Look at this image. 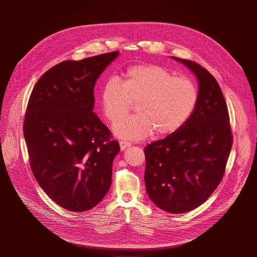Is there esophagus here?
<instances>
[{"label": "esophagus", "instance_id": "obj_1", "mask_svg": "<svg viewBox=\"0 0 257 257\" xmlns=\"http://www.w3.org/2000/svg\"><path fill=\"white\" fill-rule=\"evenodd\" d=\"M130 146H131L130 143H127V142H119V148H120L121 151L127 149V148H129Z\"/></svg>", "mask_w": 257, "mask_h": 257}]
</instances>
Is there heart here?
Returning <instances> with one entry per match:
<instances>
[{"instance_id":"1","label":"heart","mask_w":257,"mask_h":257,"mask_svg":"<svg viewBox=\"0 0 257 257\" xmlns=\"http://www.w3.org/2000/svg\"><path fill=\"white\" fill-rule=\"evenodd\" d=\"M199 92L193 80L175 75L156 64L129 67L121 83L107 79L101 88L102 110L114 124L137 102L138 114L113 126V134L126 141H140L155 132L159 138L179 131L194 113Z\"/></svg>"}]
</instances>
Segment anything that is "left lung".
I'll return each mask as SVG.
<instances>
[{
	"label": "left lung",
	"instance_id": "obj_1",
	"mask_svg": "<svg viewBox=\"0 0 257 257\" xmlns=\"http://www.w3.org/2000/svg\"><path fill=\"white\" fill-rule=\"evenodd\" d=\"M172 58L196 76L198 103L179 131L145 148V184L157 207L183 213L203 204L220 184L232 147V134L217 80L196 62Z\"/></svg>",
	"mask_w": 257,
	"mask_h": 257
}]
</instances>
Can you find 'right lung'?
Wrapping results in <instances>:
<instances>
[{"mask_svg":"<svg viewBox=\"0 0 257 257\" xmlns=\"http://www.w3.org/2000/svg\"><path fill=\"white\" fill-rule=\"evenodd\" d=\"M118 52L66 60L35 84L25 116L24 136L34 177L67 210H89L109 191L117 141L94 113L96 81Z\"/></svg>","mask_w":257,"mask_h":257,"instance_id":"obj_1","label":"right lung"}]
</instances>
